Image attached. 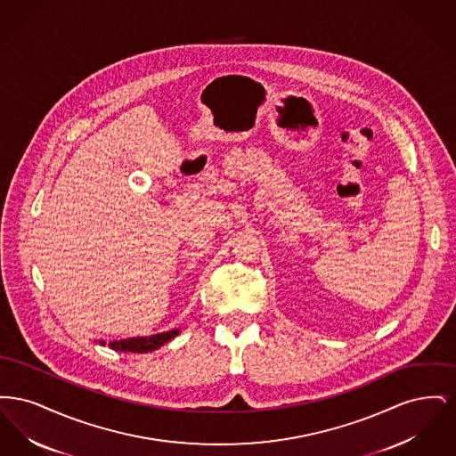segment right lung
Instances as JSON below:
<instances>
[{
    "label": "right lung",
    "instance_id": "right-lung-1",
    "mask_svg": "<svg viewBox=\"0 0 456 456\" xmlns=\"http://www.w3.org/2000/svg\"><path fill=\"white\" fill-rule=\"evenodd\" d=\"M179 335V330H171V331H164V333H157L151 337H133V338H123V340H114L109 344V347L118 352H138V354H145V352H152L155 348L162 347L164 344H167L169 340H173L174 337ZM99 344H106L102 340H99Z\"/></svg>",
    "mask_w": 456,
    "mask_h": 456
}]
</instances>
